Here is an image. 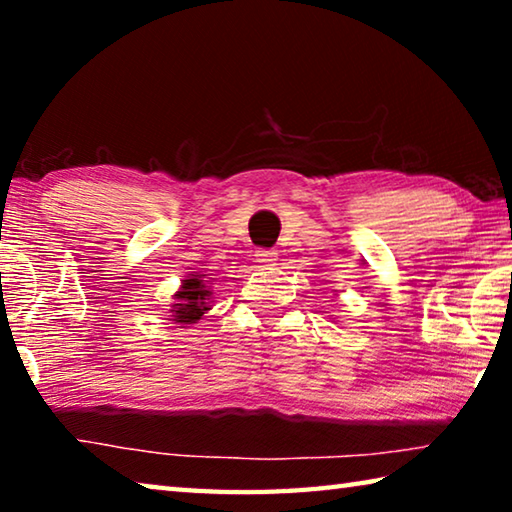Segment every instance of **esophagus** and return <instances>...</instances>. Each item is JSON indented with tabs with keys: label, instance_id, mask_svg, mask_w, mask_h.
I'll list each match as a JSON object with an SVG mask.
<instances>
[{
	"label": "esophagus",
	"instance_id": "esophagus-1",
	"mask_svg": "<svg viewBox=\"0 0 512 512\" xmlns=\"http://www.w3.org/2000/svg\"><path fill=\"white\" fill-rule=\"evenodd\" d=\"M255 257H257L259 264L273 266L275 259H277V253H275V250H268V248H259V250H255Z\"/></svg>",
	"mask_w": 512,
	"mask_h": 512
}]
</instances>
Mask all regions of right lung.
I'll list each match as a JSON object with an SVG mask.
<instances>
[{"label":"right lung","instance_id":"right-lung-1","mask_svg":"<svg viewBox=\"0 0 512 512\" xmlns=\"http://www.w3.org/2000/svg\"><path fill=\"white\" fill-rule=\"evenodd\" d=\"M210 296L212 291L207 287V280H203V275H192L189 280H183V287L176 291V305H173L171 311V320L180 325H194L201 320L205 311H210Z\"/></svg>","mask_w":512,"mask_h":512}]
</instances>
